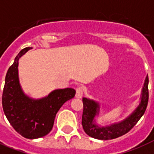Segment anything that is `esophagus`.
Masks as SVG:
<instances>
[{"mask_svg":"<svg viewBox=\"0 0 154 154\" xmlns=\"http://www.w3.org/2000/svg\"><path fill=\"white\" fill-rule=\"evenodd\" d=\"M83 96V87L78 86L77 88V92H76V97L77 98H82Z\"/></svg>","mask_w":154,"mask_h":154,"instance_id":"esophagus-1","label":"esophagus"}]
</instances>
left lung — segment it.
<instances>
[{
	"label": "left lung",
	"instance_id": "obj_1",
	"mask_svg": "<svg viewBox=\"0 0 154 154\" xmlns=\"http://www.w3.org/2000/svg\"><path fill=\"white\" fill-rule=\"evenodd\" d=\"M149 77H146L141 95V102L133 113L124 121L109 126L98 127L94 123V117L98 113V103L85 97L82 98L83 113L82 124L84 131L89 137L98 140H111L127 134L137 123L146 112L149 101Z\"/></svg>",
	"mask_w": 154,
	"mask_h": 154
}]
</instances>
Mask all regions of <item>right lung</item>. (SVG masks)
Instances as JSON below:
<instances>
[{
    "label": "right lung",
    "mask_w": 154,
    "mask_h": 154,
    "mask_svg": "<svg viewBox=\"0 0 154 154\" xmlns=\"http://www.w3.org/2000/svg\"><path fill=\"white\" fill-rule=\"evenodd\" d=\"M32 48L20 50L8 68L2 94V107L10 125L25 138L45 136L53 129L56 114L63 104L75 96L72 88L56 89L44 98H29L20 88L18 77V60Z\"/></svg>",
    "instance_id": "1"
}]
</instances>
